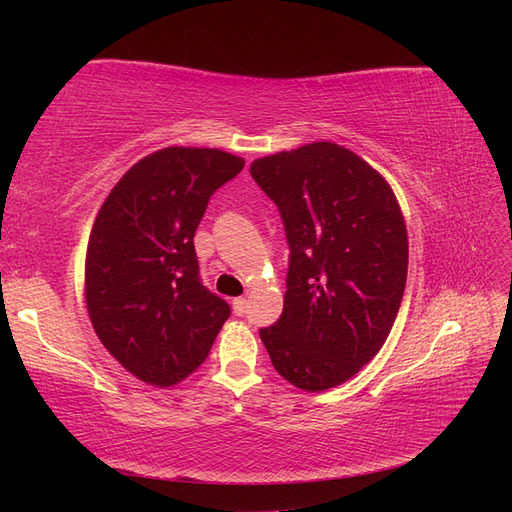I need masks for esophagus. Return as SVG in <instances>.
Masks as SVG:
<instances>
[{
  "label": "esophagus",
  "mask_w": 512,
  "mask_h": 512,
  "mask_svg": "<svg viewBox=\"0 0 512 512\" xmlns=\"http://www.w3.org/2000/svg\"><path fill=\"white\" fill-rule=\"evenodd\" d=\"M232 309H235L237 316H243L247 312V301L243 297L239 299H232Z\"/></svg>",
  "instance_id": "1"
}]
</instances>
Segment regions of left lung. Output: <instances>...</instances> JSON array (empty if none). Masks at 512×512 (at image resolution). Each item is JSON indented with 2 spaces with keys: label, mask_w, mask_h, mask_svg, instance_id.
<instances>
[{
  "label": "left lung",
  "mask_w": 512,
  "mask_h": 512,
  "mask_svg": "<svg viewBox=\"0 0 512 512\" xmlns=\"http://www.w3.org/2000/svg\"><path fill=\"white\" fill-rule=\"evenodd\" d=\"M288 241L284 312L260 329L277 374L305 391L350 380L389 337L404 299L408 232L389 183L335 143L252 162Z\"/></svg>",
  "instance_id": "left-lung-1"
}]
</instances>
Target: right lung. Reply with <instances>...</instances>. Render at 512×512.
I'll list each match as a JSON object with an SVG mask.
<instances>
[{
    "label": "right lung",
    "mask_w": 512,
    "mask_h": 512,
    "mask_svg": "<svg viewBox=\"0 0 512 512\" xmlns=\"http://www.w3.org/2000/svg\"><path fill=\"white\" fill-rule=\"evenodd\" d=\"M245 162L168 147L136 162L89 235L85 297L104 348L138 380L170 386L203 365L230 305L200 280L194 232Z\"/></svg>",
    "instance_id": "add662e5"
}]
</instances>
